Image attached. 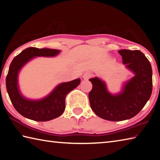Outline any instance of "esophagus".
Instances as JSON below:
<instances>
[{
    "label": "esophagus",
    "instance_id": "34e87169",
    "mask_svg": "<svg viewBox=\"0 0 160 160\" xmlns=\"http://www.w3.org/2000/svg\"><path fill=\"white\" fill-rule=\"evenodd\" d=\"M91 76H92L91 74L89 73V72H86V73H85V74L83 75L82 78H83V79L85 80H88L89 78H90V77H91Z\"/></svg>",
    "mask_w": 160,
    "mask_h": 160
}]
</instances>
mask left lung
Instances as JSON below:
<instances>
[{
  "mask_svg": "<svg viewBox=\"0 0 160 160\" xmlns=\"http://www.w3.org/2000/svg\"><path fill=\"white\" fill-rule=\"evenodd\" d=\"M125 68L134 76L124 84L121 92L112 94L105 82L97 77L89 80L91 108L98 117L109 121H122L134 117L146 105L152 94V71L148 59L139 50H121Z\"/></svg>",
  "mask_w": 160,
  "mask_h": 160,
  "instance_id": "8db88e82",
  "label": "left lung"
}]
</instances>
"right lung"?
I'll return each mask as SVG.
<instances>
[{
	"instance_id": "add662e5",
	"label": "right lung",
	"mask_w": 160,
	"mask_h": 160,
	"mask_svg": "<svg viewBox=\"0 0 160 160\" xmlns=\"http://www.w3.org/2000/svg\"><path fill=\"white\" fill-rule=\"evenodd\" d=\"M59 52L60 50L54 49L28 48L14 57L10 63L6 77L7 92L14 108L24 117L38 122L59 117L65 110L66 96L80 83V78L60 83L48 96L40 99H30L22 94L18 84L22 68L35 57H53Z\"/></svg>"
}]
</instances>
